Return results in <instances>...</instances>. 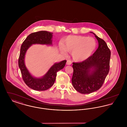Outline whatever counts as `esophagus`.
Returning <instances> with one entry per match:
<instances>
[{
	"label": "esophagus",
	"mask_w": 127,
	"mask_h": 127,
	"mask_svg": "<svg viewBox=\"0 0 127 127\" xmlns=\"http://www.w3.org/2000/svg\"><path fill=\"white\" fill-rule=\"evenodd\" d=\"M72 63V62L70 60H67L66 61V65H70Z\"/></svg>",
	"instance_id": "1"
}]
</instances>
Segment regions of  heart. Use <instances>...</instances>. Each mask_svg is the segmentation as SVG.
<instances>
[{
    "label": "heart",
    "instance_id": "1",
    "mask_svg": "<svg viewBox=\"0 0 127 127\" xmlns=\"http://www.w3.org/2000/svg\"><path fill=\"white\" fill-rule=\"evenodd\" d=\"M61 49L72 52L73 60L82 62L89 59L97 48V43L92 37L82 36H68L64 39V46L61 44Z\"/></svg>",
    "mask_w": 127,
    "mask_h": 127
}]
</instances>
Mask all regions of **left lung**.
I'll return each instance as SVG.
<instances>
[{
    "mask_svg": "<svg viewBox=\"0 0 127 127\" xmlns=\"http://www.w3.org/2000/svg\"><path fill=\"white\" fill-rule=\"evenodd\" d=\"M93 34L98 42L96 51L86 61L73 63L72 83L81 94H90L99 90L109 70L110 50L103 39Z\"/></svg>",
    "mask_w": 127,
    "mask_h": 127,
    "instance_id": "1",
    "label": "left lung"
}]
</instances>
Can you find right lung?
<instances>
[{"label":"right lung","mask_w":127,"mask_h":127,"mask_svg":"<svg viewBox=\"0 0 127 127\" xmlns=\"http://www.w3.org/2000/svg\"><path fill=\"white\" fill-rule=\"evenodd\" d=\"M53 33L47 31L34 32L27 37L22 43L18 59V66L20 69L22 79L25 83L31 89L38 91L47 90L54 84L57 73L64 68L66 61L56 63L48 70L47 73L41 78L32 77L25 64V56L28 49L32 44H39L51 45Z\"/></svg>","instance_id":"right-lung-1"}]
</instances>
